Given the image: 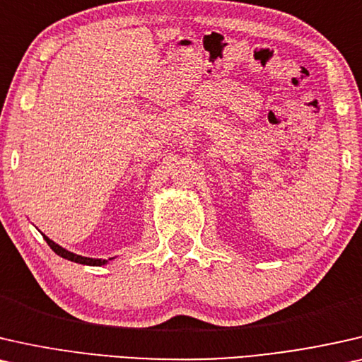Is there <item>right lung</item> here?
I'll return each instance as SVG.
<instances>
[{
    "label": "right lung",
    "instance_id": "right-lung-1",
    "mask_svg": "<svg viewBox=\"0 0 362 362\" xmlns=\"http://www.w3.org/2000/svg\"><path fill=\"white\" fill-rule=\"evenodd\" d=\"M45 241H47V244L50 246V249L55 254H59L60 257L64 259H69V261H74V262H78V264H86V266H103V264L106 261H101V259H90V257H81V256H77V254L70 252V251H65L64 247H60L59 244H55L52 239H49L47 236H44Z\"/></svg>",
    "mask_w": 362,
    "mask_h": 362
}]
</instances>
